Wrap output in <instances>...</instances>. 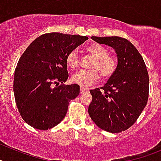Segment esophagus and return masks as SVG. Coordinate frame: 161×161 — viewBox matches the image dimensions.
Returning <instances> with one entry per match:
<instances>
[{"mask_svg": "<svg viewBox=\"0 0 161 161\" xmlns=\"http://www.w3.org/2000/svg\"><path fill=\"white\" fill-rule=\"evenodd\" d=\"M87 91H88V89H86V88L81 87L80 88V93H85V92H87Z\"/></svg>", "mask_w": 161, "mask_h": 161, "instance_id": "esophagus-1", "label": "esophagus"}]
</instances>
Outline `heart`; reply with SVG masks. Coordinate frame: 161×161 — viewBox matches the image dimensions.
<instances>
[{"label": "heart", "instance_id": "1", "mask_svg": "<svg viewBox=\"0 0 161 161\" xmlns=\"http://www.w3.org/2000/svg\"><path fill=\"white\" fill-rule=\"evenodd\" d=\"M87 52L93 58L90 65L91 70L79 71L71 78L72 83L80 87H89L94 84L101 76L103 78H109L114 75L117 69V61L109 55L106 47L98 44H93L87 48ZM67 65L72 69H75L79 65V56L76 50L71 51L67 55Z\"/></svg>", "mask_w": 161, "mask_h": 161}]
</instances>
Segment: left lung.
Listing matches in <instances>:
<instances>
[{"instance_id": "obj_1", "label": "left lung", "mask_w": 161, "mask_h": 161, "mask_svg": "<svg viewBox=\"0 0 161 161\" xmlns=\"http://www.w3.org/2000/svg\"><path fill=\"white\" fill-rule=\"evenodd\" d=\"M114 48L117 69L101 89L90 90L93 97L89 114L95 124L111 133L126 130L136 123L147 105L149 77L142 55L133 44L121 37H91Z\"/></svg>"}]
</instances>
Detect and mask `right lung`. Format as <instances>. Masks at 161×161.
I'll return each mask as SVG.
<instances>
[{
  "label": "right lung",
  "instance_id": "add662e5",
  "mask_svg": "<svg viewBox=\"0 0 161 161\" xmlns=\"http://www.w3.org/2000/svg\"><path fill=\"white\" fill-rule=\"evenodd\" d=\"M88 37L49 33L38 37L17 64L14 93L20 114L28 125L46 130L64 119L69 102L79 95L77 85L63 84L68 77L66 57Z\"/></svg>",
  "mask_w": 161,
  "mask_h": 161
}]
</instances>
